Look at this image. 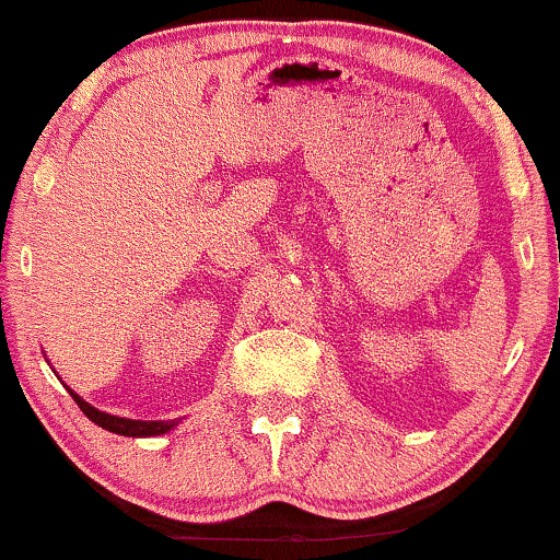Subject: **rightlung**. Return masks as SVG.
<instances>
[{
	"instance_id": "obj_1",
	"label": "right lung",
	"mask_w": 560,
	"mask_h": 560,
	"mask_svg": "<svg viewBox=\"0 0 560 560\" xmlns=\"http://www.w3.org/2000/svg\"><path fill=\"white\" fill-rule=\"evenodd\" d=\"M73 395V400L79 402V408L83 410V416H89L96 427L107 429V432H115V434H124V436H158V434H165L168 429H173V423L176 421H133V419H120V416H110V413H102V410L92 408L89 402H83L75 392H70Z\"/></svg>"
}]
</instances>
